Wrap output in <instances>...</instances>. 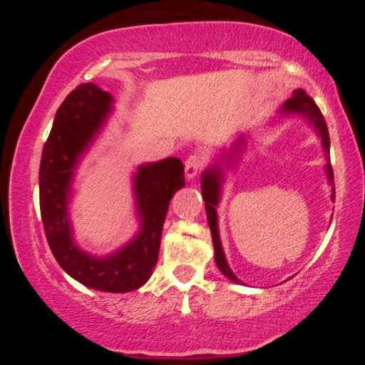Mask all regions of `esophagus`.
I'll list each match as a JSON object with an SVG mask.
<instances>
[{
	"label": "esophagus",
	"instance_id": "esophagus-1",
	"mask_svg": "<svg viewBox=\"0 0 365 365\" xmlns=\"http://www.w3.org/2000/svg\"><path fill=\"white\" fill-rule=\"evenodd\" d=\"M202 168H204V158L201 154H192V156H189L186 159V163H184V173H186L187 181H192V179L201 173Z\"/></svg>",
	"mask_w": 365,
	"mask_h": 365
}]
</instances>
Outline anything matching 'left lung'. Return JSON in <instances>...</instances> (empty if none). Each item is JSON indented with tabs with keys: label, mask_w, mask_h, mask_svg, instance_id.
<instances>
[{
	"label": "left lung",
	"mask_w": 365,
	"mask_h": 365,
	"mask_svg": "<svg viewBox=\"0 0 365 365\" xmlns=\"http://www.w3.org/2000/svg\"><path fill=\"white\" fill-rule=\"evenodd\" d=\"M292 116H301L306 119L309 126L314 128L317 138L321 139V146L326 154V174L329 179V186H331V199H336V189H334V174L331 166V139H329L327 124L324 121V116L321 109L317 108V104L314 103V99L304 91V89H296L292 93V98H289L286 103L282 104L281 109L277 111V118H292ZM274 119V121H276ZM279 121V119H277ZM251 139L249 133H239L237 138L234 139L232 144L226 149H222L221 154L216 156L212 164L204 169L201 174V189H202V197L206 202V214H207V224L211 229L212 244H214V259H216V266L229 281L236 284H244L241 279L236 277V274L229 267L226 254H224L221 237H219V222H217V204L221 201L222 196V186L224 179H226V171L236 166V163L241 159V154L246 151L247 141Z\"/></svg>",
	"instance_id": "left-lung-1"
}]
</instances>
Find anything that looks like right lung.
Returning a JSON list of instances; mask_svg holds the SVG:
<instances>
[{
    "label": "right lung",
    "instance_id": "right-lung-1",
    "mask_svg": "<svg viewBox=\"0 0 365 365\" xmlns=\"http://www.w3.org/2000/svg\"><path fill=\"white\" fill-rule=\"evenodd\" d=\"M113 104L111 94L86 83L69 93L58 108L39 164V207L48 244L63 271L89 289L121 294L139 289L151 277L169 202L186 182L181 159L141 164L133 174L138 232L106 256L78 246L69 217L74 176L81 158L106 126Z\"/></svg>",
    "mask_w": 365,
    "mask_h": 365
}]
</instances>
